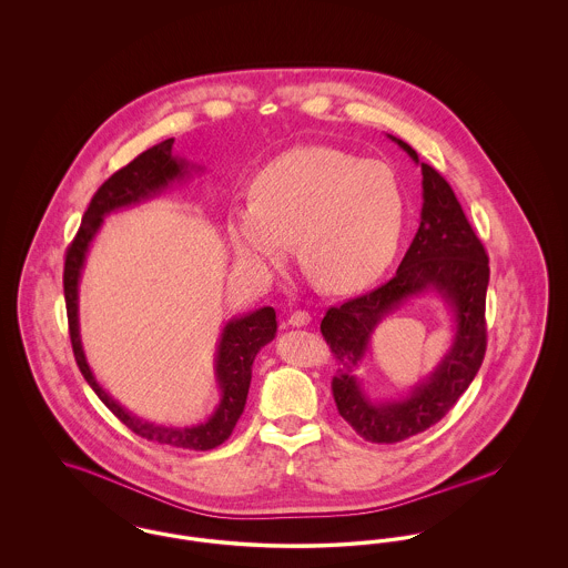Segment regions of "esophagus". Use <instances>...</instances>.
<instances>
[{"instance_id":"1","label":"esophagus","mask_w":568,"mask_h":568,"mask_svg":"<svg viewBox=\"0 0 568 568\" xmlns=\"http://www.w3.org/2000/svg\"><path fill=\"white\" fill-rule=\"evenodd\" d=\"M310 323V314L305 310H295L291 316H288V325L291 327H303Z\"/></svg>"}]
</instances>
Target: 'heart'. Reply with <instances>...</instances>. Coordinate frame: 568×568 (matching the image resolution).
<instances>
[{"mask_svg": "<svg viewBox=\"0 0 568 568\" xmlns=\"http://www.w3.org/2000/svg\"><path fill=\"white\" fill-rule=\"evenodd\" d=\"M405 222L396 172L375 159L303 146L284 152L252 183V202L234 209L236 256L256 268L282 265L297 236V254L314 284L351 293L389 265Z\"/></svg>", "mask_w": 568, "mask_h": 568, "instance_id": "heart-1", "label": "heart"}]
</instances>
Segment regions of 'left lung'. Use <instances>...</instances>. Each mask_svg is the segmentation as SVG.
I'll return each instance as SVG.
<instances>
[{"instance_id":"left-lung-1","label":"left lung","mask_w":568,"mask_h":568,"mask_svg":"<svg viewBox=\"0 0 568 568\" xmlns=\"http://www.w3.org/2000/svg\"><path fill=\"white\" fill-rule=\"evenodd\" d=\"M392 140L419 163L409 144ZM422 197L416 239L396 275L366 295L329 307L321 321V334L338 362L332 378L338 414L373 444H396L437 424L469 387L487 351L489 256L485 245L467 222L448 181L428 163H422ZM428 290H435L454 310V346L405 399L373 404L356 378L369 336L385 313Z\"/></svg>"}]
</instances>
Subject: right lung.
I'll list each match as a JSON object with an SVG mask.
<instances>
[{
    "mask_svg": "<svg viewBox=\"0 0 568 568\" xmlns=\"http://www.w3.org/2000/svg\"><path fill=\"white\" fill-rule=\"evenodd\" d=\"M172 144H174V138L138 154L129 165L120 168L92 195L90 206L83 213L81 226L77 230L73 243L67 250V261H64V300H67V316H69V334H71V344H73V353H75V362L81 375L97 392V396L105 403V407L126 428L156 444H168L185 450H213L232 435L239 417L245 409L250 381H252V364L258 351L275 338L277 323H275L273 307L266 305L256 312L227 321L222 332V341L217 346V359H215V375L222 389V400L215 414L204 424L185 426V428L152 424L120 407L114 398L97 383L85 362L81 338H79L77 288H79L85 252L94 234L103 224L105 215H110L115 209L149 200L152 195L165 190L172 181H181L190 174V163L172 154Z\"/></svg>",
    "mask_w": 568,
    "mask_h": 568,
    "instance_id": "1",
    "label": "right lung"
}]
</instances>
